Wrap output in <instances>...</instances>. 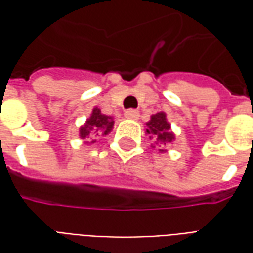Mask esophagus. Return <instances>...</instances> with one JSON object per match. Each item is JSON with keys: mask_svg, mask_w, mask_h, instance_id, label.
<instances>
[{"mask_svg": "<svg viewBox=\"0 0 253 253\" xmlns=\"http://www.w3.org/2000/svg\"><path fill=\"white\" fill-rule=\"evenodd\" d=\"M125 116L127 119H131V121H137L139 118V112L137 110H127L125 111Z\"/></svg>", "mask_w": 253, "mask_h": 253, "instance_id": "obj_1", "label": "esophagus"}]
</instances>
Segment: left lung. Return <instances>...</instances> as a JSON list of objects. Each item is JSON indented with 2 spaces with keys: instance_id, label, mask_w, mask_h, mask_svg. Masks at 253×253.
I'll use <instances>...</instances> for the list:
<instances>
[{
  "instance_id": "1",
  "label": "left lung",
  "mask_w": 253,
  "mask_h": 253,
  "mask_svg": "<svg viewBox=\"0 0 253 253\" xmlns=\"http://www.w3.org/2000/svg\"><path fill=\"white\" fill-rule=\"evenodd\" d=\"M146 134L150 139H154V145L152 143V148L160 146L159 152L164 153L167 152L164 149L165 145H169L175 141V132L170 128V123L167 119L165 112H157L150 116V121L146 122Z\"/></svg>"
}]
</instances>
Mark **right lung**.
Instances as JSON below:
<instances>
[{"mask_svg": "<svg viewBox=\"0 0 253 253\" xmlns=\"http://www.w3.org/2000/svg\"><path fill=\"white\" fill-rule=\"evenodd\" d=\"M114 122L115 121H114L112 116L104 115L100 111V108L94 107L86 122L80 127L78 135H80L81 139L85 141V143H94L96 142V139H93L94 137H97V135L104 137V135H108L112 131Z\"/></svg>", "mask_w": 253, "mask_h": 253, "instance_id": "obj_1", "label": "right lung"}]
</instances>
